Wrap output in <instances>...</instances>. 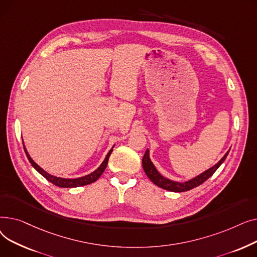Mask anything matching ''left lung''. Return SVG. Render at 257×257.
Listing matches in <instances>:
<instances>
[{
  "mask_svg": "<svg viewBox=\"0 0 257 257\" xmlns=\"http://www.w3.org/2000/svg\"><path fill=\"white\" fill-rule=\"evenodd\" d=\"M229 151L224 155V157L219 161V163L213 166L212 168L208 169L207 171H205L204 173H202L199 176H197L194 179L188 180L186 182L180 183V182H175L172 181L170 179L165 178L164 176H161V175L157 172L156 168L154 167V165L152 164V161L150 160L149 157V150H147L144 157H143V168L145 173L147 174V176L149 177V179L156 184L157 186L164 188V190L170 191V192H177V193H181V192H186V191H190L194 187L199 186L200 184L203 183L204 181H206L209 177L212 176V174L219 169V167L224 163V160L226 159L227 155H228Z\"/></svg>",
  "mask_w": 257,
  "mask_h": 257,
  "instance_id": "1",
  "label": "left lung"
}]
</instances>
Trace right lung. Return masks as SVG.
I'll list each match as a JSON object with an SVG mask.
<instances>
[{
    "label": "right lung",
    "mask_w": 257,
    "mask_h": 257,
    "mask_svg": "<svg viewBox=\"0 0 257 257\" xmlns=\"http://www.w3.org/2000/svg\"><path fill=\"white\" fill-rule=\"evenodd\" d=\"M24 145V143H23ZM24 150H25V153L27 155V157H28L30 164L34 167V169L39 173L42 174L43 176L49 180L51 183L55 184L56 186H59V187H78V186H82V185H86V184H90L92 182H94L96 180H98L100 178L101 175L103 174V172L105 171L106 167H107V164H108V159H109V156L112 152V149L108 152V154L106 155L104 161L102 163V165L94 171L92 172L91 174H88L86 175V176L84 177H80V178H76V179H65V178H60V177H55V176H52V175L48 174L46 171H44L42 168H40L39 166H37L34 161L32 160V158L30 157V155L28 154V152H27L26 148L24 147Z\"/></svg>",
    "instance_id": "obj_1"
}]
</instances>
